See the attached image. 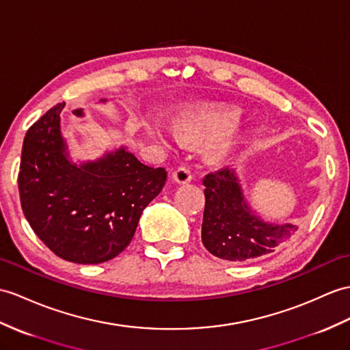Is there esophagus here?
<instances>
[{"label": "esophagus", "instance_id": "1", "mask_svg": "<svg viewBox=\"0 0 350 350\" xmlns=\"http://www.w3.org/2000/svg\"><path fill=\"white\" fill-rule=\"evenodd\" d=\"M173 178L177 183L185 185V183H189L192 180L193 173L189 167H178L173 173Z\"/></svg>", "mask_w": 350, "mask_h": 350}]
</instances>
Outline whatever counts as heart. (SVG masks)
<instances>
[{
  "label": "heart",
  "instance_id": "obj_1",
  "mask_svg": "<svg viewBox=\"0 0 350 350\" xmlns=\"http://www.w3.org/2000/svg\"><path fill=\"white\" fill-rule=\"evenodd\" d=\"M239 119V111L235 109L213 107L201 109L198 111L186 113L180 119L176 120L177 135L188 142H208L224 135L235 125ZM159 137L161 133H158ZM237 143V137L228 134L216 146V155H226Z\"/></svg>",
  "mask_w": 350,
  "mask_h": 350
}]
</instances>
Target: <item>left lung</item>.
I'll use <instances>...</instances> for the list:
<instances>
[{
	"label": "left lung",
	"instance_id": "obj_1",
	"mask_svg": "<svg viewBox=\"0 0 350 350\" xmlns=\"http://www.w3.org/2000/svg\"><path fill=\"white\" fill-rule=\"evenodd\" d=\"M206 207L201 240L210 254L226 261H246L274 252L298 228L292 224L261 221L245 201L232 168H221L202 178Z\"/></svg>",
	"mask_w": 350,
	"mask_h": 350
}]
</instances>
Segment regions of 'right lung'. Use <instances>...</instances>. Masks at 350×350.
Segmentation results:
<instances>
[{
  "instance_id": "obj_1",
  "label": "right lung",
  "mask_w": 350,
  "mask_h": 350,
  "mask_svg": "<svg viewBox=\"0 0 350 350\" xmlns=\"http://www.w3.org/2000/svg\"><path fill=\"white\" fill-rule=\"evenodd\" d=\"M64 105L47 110L23 138L21 204L32 231L55 255L101 264L131 243L144 207L164 188L167 172L144 165L125 148L72 164L61 135Z\"/></svg>"
}]
</instances>
